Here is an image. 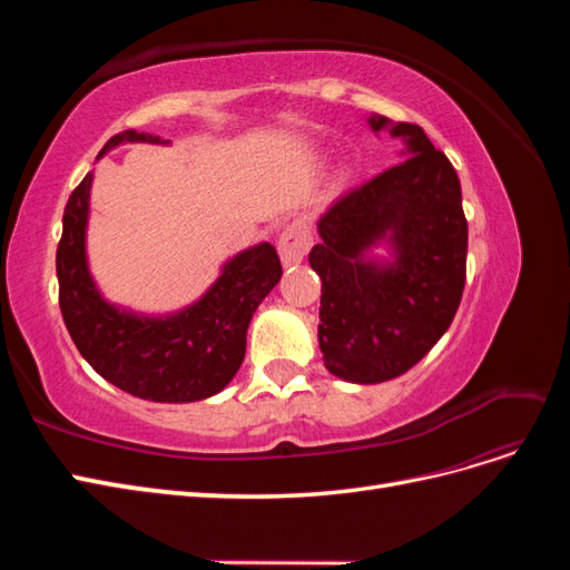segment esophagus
Instances as JSON below:
<instances>
[{"label": "esophagus", "instance_id": "34e87169", "mask_svg": "<svg viewBox=\"0 0 570 570\" xmlns=\"http://www.w3.org/2000/svg\"><path fill=\"white\" fill-rule=\"evenodd\" d=\"M308 247H312V233H308V228L302 220L289 223L278 239V254H281L283 266L287 268V266L302 264V258L306 256Z\"/></svg>", "mask_w": 570, "mask_h": 570}]
</instances>
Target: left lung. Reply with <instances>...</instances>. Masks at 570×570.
Returning <instances> with one entry per match:
<instances>
[{"label":"left lung","instance_id":"1","mask_svg":"<svg viewBox=\"0 0 570 570\" xmlns=\"http://www.w3.org/2000/svg\"><path fill=\"white\" fill-rule=\"evenodd\" d=\"M402 137L409 157L340 197L318 220L308 264L321 278L318 344L325 368L373 385L406 373L452 325L465 285L469 223L452 161L421 126L371 116ZM387 242L395 262L377 265Z\"/></svg>","mask_w":570,"mask_h":570}]
</instances>
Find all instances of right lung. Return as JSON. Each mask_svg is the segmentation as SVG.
I'll list each match as a JSON object with an SVG mask.
<instances>
[{"instance_id": "add662e5", "label": "right lung", "mask_w": 570, "mask_h": 570, "mask_svg": "<svg viewBox=\"0 0 570 570\" xmlns=\"http://www.w3.org/2000/svg\"><path fill=\"white\" fill-rule=\"evenodd\" d=\"M124 142L166 145L157 135L124 130L101 147L99 157ZM90 185L92 174L68 197L57 247L59 306L78 352L105 381L140 400L185 404L220 392L243 366L256 306L283 275L273 245L262 243L233 256L212 289L183 312L137 316L101 297L90 275L85 256Z\"/></svg>"}]
</instances>
